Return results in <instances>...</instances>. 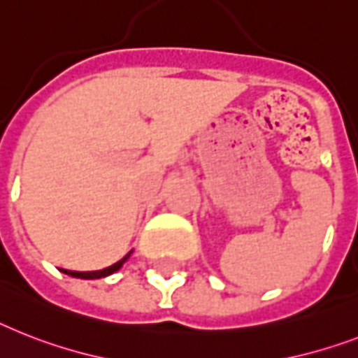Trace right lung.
Wrapping results in <instances>:
<instances>
[{
	"label": "right lung",
	"instance_id": "1",
	"mask_svg": "<svg viewBox=\"0 0 358 358\" xmlns=\"http://www.w3.org/2000/svg\"><path fill=\"white\" fill-rule=\"evenodd\" d=\"M130 254H132V252H129V254L124 255L123 259L117 261V263L112 264V266H108V268L94 270V272H75V270H66V268H62V272H64V274L71 275V278H80V280H99V278H106V275L113 274V272H117V270L121 268V266H123L124 261L129 259Z\"/></svg>",
	"mask_w": 358,
	"mask_h": 358
}]
</instances>
